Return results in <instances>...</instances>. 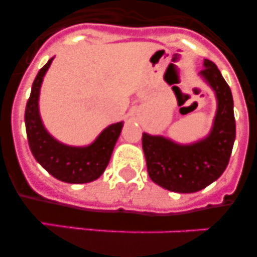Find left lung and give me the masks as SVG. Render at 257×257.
Wrapping results in <instances>:
<instances>
[{"instance_id":"obj_1","label":"left lung","mask_w":257,"mask_h":257,"mask_svg":"<svg viewBox=\"0 0 257 257\" xmlns=\"http://www.w3.org/2000/svg\"><path fill=\"white\" fill-rule=\"evenodd\" d=\"M203 67L199 74L211 86L217 100L212 128L205 139L178 144L163 136L143 134L149 178L171 192L194 193L217 180L225 171L234 144L235 119L230 87L212 61L205 59Z\"/></svg>"}]
</instances>
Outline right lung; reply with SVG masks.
<instances>
[{"mask_svg": "<svg viewBox=\"0 0 257 257\" xmlns=\"http://www.w3.org/2000/svg\"><path fill=\"white\" fill-rule=\"evenodd\" d=\"M54 58L41 68L32 85L26 106V130L32 154L49 174L69 184H85L96 180L105 171L123 122L108 126L87 147H69L54 139L41 121L38 97L44 76Z\"/></svg>", "mask_w": 257, "mask_h": 257, "instance_id": "right-lung-1", "label": "right lung"}]
</instances>
